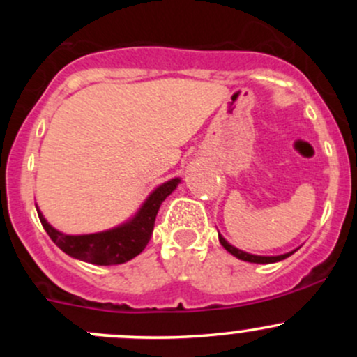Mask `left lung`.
I'll return each mask as SVG.
<instances>
[{
	"label": "left lung",
	"mask_w": 357,
	"mask_h": 357,
	"mask_svg": "<svg viewBox=\"0 0 357 357\" xmlns=\"http://www.w3.org/2000/svg\"><path fill=\"white\" fill-rule=\"evenodd\" d=\"M219 242H221V245L225 247L226 250H228L231 255H235V257L242 259V261L255 262V264H271V262L283 261V259H287V257H289V255H291L295 250H297V248H295V250L289 252V254H282V255H254V254H247V252H243V250H240V248L233 247L231 243L226 242V240L222 238L221 235H219Z\"/></svg>",
	"instance_id": "obj_1"
}]
</instances>
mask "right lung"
<instances>
[{"label": "right lung", "instance_id": "obj_1", "mask_svg": "<svg viewBox=\"0 0 357 357\" xmlns=\"http://www.w3.org/2000/svg\"><path fill=\"white\" fill-rule=\"evenodd\" d=\"M179 181L181 179L174 178L153 190L149 199L143 202L135 218L129 219L128 222L117 226V228L107 229V231L91 233V235H66L53 228L46 221L45 215L39 212V208H38L39 221H41L45 231L48 233L53 243L62 248L67 255L96 266L122 264V262L131 261L132 257L142 254L143 248L150 242L158 208H160L162 202L174 192Z\"/></svg>", "mask_w": 357, "mask_h": 357}]
</instances>
